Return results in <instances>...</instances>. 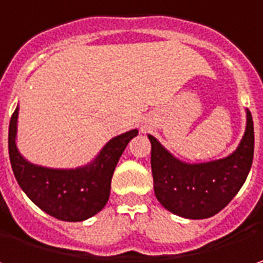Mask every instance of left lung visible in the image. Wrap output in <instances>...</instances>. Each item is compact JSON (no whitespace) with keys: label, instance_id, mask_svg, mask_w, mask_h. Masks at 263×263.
Instances as JSON below:
<instances>
[{"label":"left lung","instance_id":"8db88e82","mask_svg":"<svg viewBox=\"0 0 263 263\" xmlns=\"http://www.w3.org/2000/svg\"><path fill=\"white\" fill-rule=\"evenodd\" d=\"M152 172L154 194L166 211L185 219H206L221 212L234 199L250 172L255 132L246 109V129L234 152L222 159L189 163L175 157L153 135Z\"/></svg>","mask_w":263,"mask_h":263}]
</instances>
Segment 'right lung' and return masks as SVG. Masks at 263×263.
<instances>
[{
    "mask_svg": "<svg viewBox=\"0 0 263 263\" xmlns=\"http://www.w3.org/2000/svg\"><path fill=\"white\" fill-rule=\"evenodd\" d=\"M18 106L8 126V154L20 189L40 209L66 222H81L97 215L110 197L115 167L128 143L138 135L131 129L113 137L84 166L47 167L29 162L17 148Z\"/></svg>",
    "mask_w": 263,
    "mask_h": 263,
    "instance_id": "add662e5",
    "label": "right lung"
}]
</instances>
